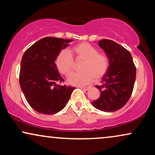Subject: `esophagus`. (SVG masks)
I'll use <instances>...</instances> for the list:
<instances>
[{
    "instance_id": "34e87169",
    "label": "esophagus",
    "mask_w": 155,
    "mask_h": 155,
    "mask_svg": "<svg viewBox=\"0 0 155 155\" xmlns=\"http://www.w3.org/2000/svg\"><path fill=\"white\" fill-rule=\"evenodd\" d=\"M81 89V90H90V87H83V86H81V87H79Z\"/></svg>"
}]
</instances>
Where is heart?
I'll use <instances>...</instances> for the list:
<instances>
[{
    "mask_svg": "<svg viewBox=\"0 0 155 155\" xmlns=\"http://www.w3.org/2000/svg\"><path fill=\"white\" fill-rule=\"evenodd\" d=\"M71 53L76 59H83L80 69L81 71L73 73L68 77V82L73 85H84L101 79L107 72L109 66L108 57L90 44L83 42L73 47ZM57 68L62 74L68 76L74 68V59L67 51H62L55 60Z\"/></svg>",
    "mask_w": 155,
    "mask_h": 155,
    "instance_id": "1",
    "label": "heart"
}]
</instances>
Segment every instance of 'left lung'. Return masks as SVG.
Wrapping results in <instances>:
<instances>
[{
	"label": "left lung",
	"instance_id": "left-lung-1",
	"mask_svg": "<svg viewBox=\"0 0 155 155\" xmlns=\"http://www.w3.org/2000/svg\"><path fill=\"white\" fill-rule=\"evenodd\" d=\"M98 45L106 53L109 66L103 76L98 99L92 102V106L106 112H113L122 108L132 95L136 81V68L132 55L128 50L114 41L103 39Z\"/></svg>",
	"mask_w": 155,
	"mask_h": 155
}]
</instances>
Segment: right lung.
Instances as JSON below:
<instances>
[{
	"label": "right lung",
	"mask_w": 155,
	"mask_h": 155,
	"mask_svg": "<svg viewBox=\"0 0 155 155\" xmlns=\"http://www.w3.org/2000/svg\"><path fill=\"white\" fill-rule=\"evenodd\" d=\"M72 39L46 37L28 48L21 60L19 84L35 111L53 114L65 108L76 87L57 84L64 80L55 64L57 56Z\"/></svg>",
	"instance_id": "add662e5"
}]
</instances>
